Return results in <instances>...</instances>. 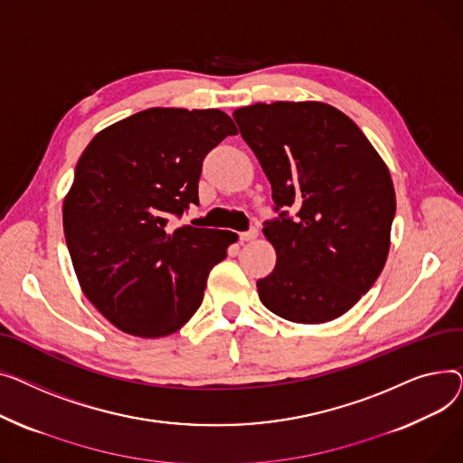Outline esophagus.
<instances>
[{"label": "esophagus", "mask_w": 463, "mask_h": 463, "mask_svg": "<svg viewBox=\"0 0 463 463\" xmlns=\"http://www.w3.org/2000/svg\"><path fill=\"white\" fill-rule=\"evenodd\" d=\"M258 237V230L254 228V230H249V232H242V233H239V239L242 241V242H247V241H254Z\"/></svg>", "instance_id": "esophagus-1"}]
</instances>
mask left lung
Wrapping results in <instances>:
<instances>
[{
	"mask_svg": "<svg viewBox=\"0 0 463 463\" xmlns=\"http://www.w3.org/2000/svg\"><path fill=\"white\" fill-rule=\"evenodd\" d=\"M233 119L258 156L279 209L267 222L277 265L258 280L261 303L293 323L344 316L373 286L391 249L396 194L364 132L338 108L279 100L237 108Z\"/></svg>",
	"mask_w": 463,
	"mask_h": 463,
	"instance_id": "obj_1",
	"label": "left lung"
}]
</instances>
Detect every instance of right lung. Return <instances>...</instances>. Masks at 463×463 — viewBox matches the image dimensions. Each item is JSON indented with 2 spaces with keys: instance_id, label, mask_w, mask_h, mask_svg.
Masks as SVG:
<instances>
[{
  "instance_id": "right-lung-1",
  "label": "right lung",
  "mask_w": 463,
  "mask_h": 463,
  "mask_svg": "<svg viewBox=\"0 0 463 463\" xmlns=\"http://www.w3.org/2000/svg\"><path fill=\"white\" fill-rule=\"evenodd\" d=\"M233 134L216 108H147L81 153L63 200L65 241L81 293L119 331L162 338L200 308L237 233L166 222L198 203L205 155Z\"/></svg>"
}]
</instances>
